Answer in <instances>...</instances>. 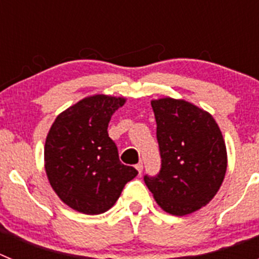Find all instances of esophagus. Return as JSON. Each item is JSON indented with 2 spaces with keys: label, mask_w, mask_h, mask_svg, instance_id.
I'll return each mask as SVG.
<instances>
[{
  "label": "esophagus",
  "mask_w": 259,
  "mask_h": 259,
  "mask_svg": "<svg viewBox=\"0 0 259 259\" xmlns=\"http://www.w3.org/2000/svg\"><path fill=\"white\" fill-rule=\"evenodd\" d=\"M143 168H144V164H143V162H139V163L136 164V170L139 171V172H143Z\"/></svg>",
  "instance_id": "obj_1"
}]
</instances>
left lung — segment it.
<instances>
[{
    "label": "left lung",
    "instance_id": "obj_1",
    "mask_svg": "<svg viewBox=\"0 0 259 259\" xmlns=\"http://www.w3.org/2000/svg\"><path fill=\"white\" fill-rule=\"evenodd\" d=\"M161 168L144 182L164 211L191 214L211 201L227 170V150L211 115L184 100L152 101Z\"/></svg>",
    "mask_w": 259,
    "mask_h": 259
}]
</instances>
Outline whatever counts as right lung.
<instances>
[{
    "label": "right lung",
    "mask_w": 259,
    "mask_h": 259,
    "mask_svg": "<svg viewBox=\"0 0 259 259\" xmlns=\"http://www.w3.org/2000/svg\"><path fill=\"white\" fill-rule=\"evenodd\" d=\"M124 98L96 95L59 114L45 143V170L53 189L71 209L88 215L113 206L137 175L119 161L107 125Z\"/></svg>",
    "instance_id": "obj_1"
}]
</instances>
